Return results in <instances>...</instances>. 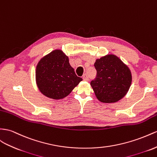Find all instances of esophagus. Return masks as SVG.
I'll use <instances>...</instances> for the list:
<instances>
[{
    "label": "esophagus",
    "instance_id": "obj_1",
    "mask_svg": "<svg viewBox=\"0 0 157 157\" xmlns=\"http://www.w3.org/2000/svg\"><path fill=\"white\" fill-rule=\"evenodd\" d=\"M83 79L84 80V81H88V80H89V78H88L87 74H84L83 75Z\"/></svg>",
    "mask_w": 157,
    "mask_h": 157
}]
</instances>
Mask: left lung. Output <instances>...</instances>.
<instances>
[{
    "mask_svg": "<svg viewBox=\"0 0 157 157\" xmlns=\"http://www.w3.org/2000/svg\"><path fill=\"white\" fill-rule=\"evenodd\" d=\"M96 78L91 82L96 98L106 103L117 102L126 95L132 82L131 71L121 59L107 54L95 60Z\"/></svg>",
    "mask_w": 157,
    "mask_h": 157,
    "instance_id": "8db88e82",
    "label": "left lung"
}]
</instances>
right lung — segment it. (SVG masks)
<instances>
[{
    "label": "right lung",
    "mask_w": 157,
    "mask_h": 157,
    "mask_svg": "<svg viewBox=\"0 0 157 157\" xmlns=\"http://www.w3.org/2000/svg\"><path fill=\"white\" fill-rule=\"evenodd\" d=\"M82 78L76 75L69 58L61 50H55L40 59L36 68V82L41 93L53 99L67 97Z\"/></svg>",
    "instance_id": "add662e5"
}]
</instances>
